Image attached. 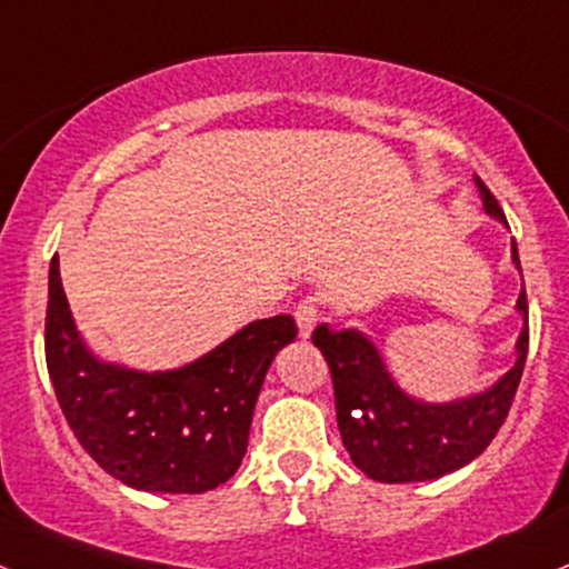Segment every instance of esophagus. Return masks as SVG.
Listing matches in <instances>:
<instances>
[{"label": "esophagus", "instance_id": "esophagus-1", "mask_svg": "<svg viewBox=\"0 0 569 569\" xmlns=\"http://www.w3.org/2000/svg\"><path fill=\"white\" fill-rule=\"evenodd\" d=\"M296 323H298V333H301V339L312 337L315 326L320 323V301H318V298L309 296V298H303L301 303H298Z\"/></svg>", "mask_w": 569, "mask_h": 569}]
</instances>
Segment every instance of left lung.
<instances>
[{
  "mask_svg": "<svg viewBox=\"0 0 569 569\" xmlns=\"http://www.w3.org/2000/svg\"><path fill=\"white\" fill-rule=\"evenodd\" d=\"M473 183L485 213L507 227L503 210L488 186L477 174ZM512 262L520 271L515 241ZM515 309L523 318L515 342V365L488 389L449 402H425L408 395L391 378L378 345L359 328L337 331L328 323L315 328L312 342L326 356L333 378L339 436L356 468L375 482H427L479 458L507 419L529 353L526 290H520Z\"/></svg>",
  "mask_w": 569,
  "mask_h": 569,
  "instance_id": "obj_1",
  "label": "left lung"
}]
</instances>
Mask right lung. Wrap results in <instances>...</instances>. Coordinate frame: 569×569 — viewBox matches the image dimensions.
<instances>
[{
    "instance_id": "right-lung-1",
    "label": "right lung",
    "mask_w": 569,
    "mask_h": 569,
    "mask_svg": "<svg viewBox=\"0 0 569 569\" xmlns=\"http://www.w3.org/2000/svg\"><path fill=\"white\" fill-rule=\"evenodd\" d=\"M290 315L254 320L174 370H133L87 348L49 268L46 365L57 402L84 452L144 493H204L241 466L268 367L296 342Z\"/></svg>"
}]
</instances>
